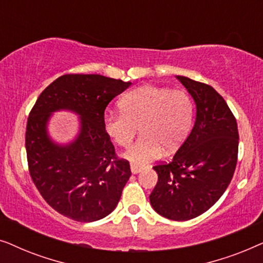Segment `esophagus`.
<instances>
[{
	"label": "esophagus",
	"instance_id": "esophagus-1",
	"mask_svg": "<svg viewBox=\"0 0 263 263\" xmlns=\"http://www.w3.org/2000/svg\"><path fill=\"white\" fill-rule=\"evenodd\" d=\"M130 170H132V174L133 175H136V174H139V172H141V167L136 166V165H132Z\"/></svg>",
	"mask_w": 263,
	"mask_h": 263
}]
</instances>
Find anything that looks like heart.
<instances>
[{
	"instance_id": "b5f03b06",
	"label": "heart",
	"mask_w": 263,
	"mask_h": 263,
	"mask_svg": "<svg viewBox=\"0 0 263 263\" xmlns=\"http://www.w3.org/2000/svg\"><path fill=\"white\" fill-rule=\"evenodd\" d=\"M118 112L104 115L106 135L121 147H129L138 127L140 138L124 158L136 166L156 160L164 147L174 152L184 142L194 121V103L188 93L154 85H143L122 97Z\"/></svg>"
}]
</instances>
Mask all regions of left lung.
I'll return each mask as SVG.
<instances>
[{"instance_id": "1", "label": "left lung", "mask_w": 263, "mask_h": 263, "mask_svg": "<svg viewBox=\"0 0 263 263\" xmlns=\"http://www.w3.org/2000/svg\"><path fill=\"white\" fill-rule=\"evenodd\" d=\"M176 78L195 102V123L170 163L153 166L158 182L149 201L161 217L184 221L210 210L229 186L238 156V128L212 86Z\"/></svg>"}]
</instances>
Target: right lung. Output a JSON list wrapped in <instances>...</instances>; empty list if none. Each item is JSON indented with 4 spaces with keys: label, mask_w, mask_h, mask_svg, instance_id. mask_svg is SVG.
<instances>
[{
    "label": "right lung",
    "mask_w": 263,
    "mask_h": 263,
    "mask_svg": "<svg viewBox=\"0 0 263 263\" xmlns=\"http://www.w3.org/2000/svg\"><path fill=\"white\" fill-rule=\"evenodd\" d=\"M130 85L99 74L62 75L32 107L25 140L30 175L43 199L64 217L91 222L116 208L130 165L117 159L103 118L107 104ZM62 109L79 116L78 135L66 145L47 132L52 114Z\"/></svg>",
    "instance_id": "1"
}]
</instances>
